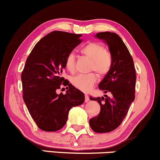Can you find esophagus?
<instances>
[{
    "mask_svg": "<svg viewBox=\"0 0 160 160\" xmlns=\"http://www.w3.org/2000/svg\"><path fill=\"white\" fill-rule=\"evenodd\" d=\"M85 102H88L89 100H90V99H89V96L88 94H85Z\"/></svg>",
    "mask_w": 160,
    "mask_h": 160,
    "instance_id": "34e87169",
    "label": "esophagus"
}]
</instances>
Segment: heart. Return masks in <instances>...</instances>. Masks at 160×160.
I'll return each instance as SVG.
<instances>
[{
    "label": "heart",
    "mask_w": 160,
    "mask_h": 160,
    "mask_svg": "<svg viewBox=\"0 0 160 160\" xmlns=\"http://www.w3.org/2000/svg\"><path fill=\"white\" fill-rule=\"evenodd\" d=\"M81 53L91 60L90 70H94L100 76L109 72L112 65V57L110 52L106 50L100 43L92 41L81 49ZM65 67L68 71L73 72L75 69V56L73 52H69L65 58ZM98 77L95 73L78 74L72 77V85L80 91L87 92L96 84Z\"/></svg>",
    "instance_id": "b5f03b06"
}]
</instances>
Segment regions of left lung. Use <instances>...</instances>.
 Returning a JSON list of instances; mask_svg holds the SVG:
<instances>
[{"mask_svg": "<svg viewBox=\"0 0 160 160\" xmlns=\"http://www.w3.org/2000/svg\"><path fill=\"white\" fill-rule=\"evenodd\" d=\"M96 37L107 42L112 57L111 69L99 84V88L110 96L90 97L91 100H98L100 111L98 116L89 120V124L97 133H107L121 125L134 101L136 72L132 57L117 34L99 32Z\"/></svg>", "mask_w": 160, "mask_h": 160, "instance_id": "obj_1", "label": "left lung"}]
</instances>
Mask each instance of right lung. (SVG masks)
<instances>
[{"label": "right lung", "instance_id": "1", "mask_svg": "<svg viewBox=\"0 0 160 160\" xmlns=\"http://www.w3.org/2000/svg\"><path fill=\"white\" fill-rule=\"evenodd\" d=\"M82 35L54 31L35 44L27 58L21 75L22 98L38 127L57 132L65 125L71 108L85 101L84 94L61 77L65 58L82 43ZM68 86L65 95L56 91Z\"/></svg>", "mask_w": 160, "mask_h": 160}]
</instances>
